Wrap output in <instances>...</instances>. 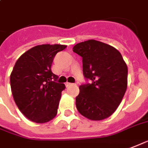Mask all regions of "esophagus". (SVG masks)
<instances>
[{
    "instance_id": "obj_1",
    "label": "esophagus",
    "mask_w": 148,
    "mask_h": 148,
    "mask_svg": "<svg viewBox=\"0 0 148 148\" xmlns=\"http://www.w3.org/2000/svg\"><path fill=\"white\" fill-rule=\"evenodd\" d=\"M73 84H72V83H69V82H66V83H65V86H66V87H70V86H72Z\"/></svg>"
}]
</instances>
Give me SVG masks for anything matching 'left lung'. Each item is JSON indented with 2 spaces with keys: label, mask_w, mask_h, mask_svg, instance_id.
Segmentation results:
<instances>
[{
  "label": "left lung",
  "mask_w": 148,
  "mask_h": 148,
  "mask_svg": "<svg viewBox=\"0 0 148 148\" xmlns=\"http://www.w3.org/2000/svg\"><path fill=\"white\" fill-rule=\"evenodd\" d=\"M73 50L82 57L83 73L90 81L79 86L76 108L91 121L106 119L115 112L125 93L126 63L117 49L96 40L78 43Z\"/></svg>",
  "instance_id": "1"
}]
</instances>
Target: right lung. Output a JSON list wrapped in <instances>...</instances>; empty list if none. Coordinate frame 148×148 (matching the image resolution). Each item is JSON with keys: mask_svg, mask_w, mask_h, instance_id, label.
I'll list each match as a JSON object with an SVG mask.
<instances>
[{"mask_svg": "<svg viewBox=\"0 0 148 148\" xmlns=\"http://www.w3.org/2000/svg\"><path fill=\"white\" fill-rule=\"evenodd\" d=\"M66 48L64 45H39L22 54L10 75L11 90L18 108L27 118L46 123L54 118L64 84L52 73L55 55Z\"/></svg>", "mask_w": 148, "mask_h": 148, "instance_id": "right-lung-1", "label": "right lung"}]
</instances>
